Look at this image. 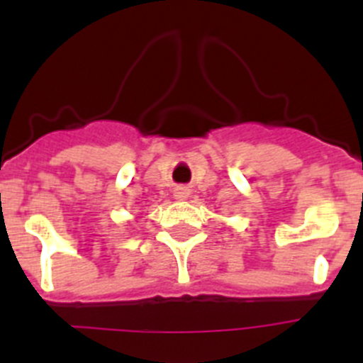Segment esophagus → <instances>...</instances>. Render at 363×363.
<instances>
[{"instance_id": "34e87169", "label": "esophagus", "mask_w": 363, "mask_h": 363, "mask_svg": "<svg viewBox=\"0 0 363 363\" xmlns=\"http://www.w3.org/2000/svg\"><path fill=\"white\" fill-rule=\"evenodd\" d=\"M174 198L176 200H185V198H189V189L178 187L174 191Z\"/></svg>"}]
</instances>
